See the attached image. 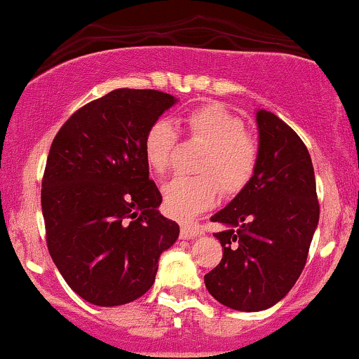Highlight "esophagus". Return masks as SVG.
I'll return each instance as SVG.
<instances>
[{
    "instance_id": "34e87169",
    "label": "esophagus",
    "mask_w": 359,
    "mask_h": 359,
    "mask_svg": "<svg viewBox=\"0 0 359 359\" xmlns=\"http://www.w3.org/2000/svg\"><path fill=\"white\" fill-rule=\"evenodd\" d=\"M201 233H203V231H201L200 226L189 225V223H184V225H181V238H184V240L195 238V237H200Z\"/></svg>"
}]
</instances>
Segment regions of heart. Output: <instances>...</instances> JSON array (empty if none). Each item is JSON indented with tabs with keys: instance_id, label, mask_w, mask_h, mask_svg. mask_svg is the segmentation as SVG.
I'll list each match as a JSON object with an SVG mask.
<instances>
[{
	"instance_id": "1",
	"label": "heart",
	"mask_w": 359,
	"mask_h": 359,
	"mask_svg": "<svg viewBox=\"0 0 359 359\" xmlns=\"http://www.w3.org/2000/svg\"><path fill=\"white\" fill-rule=\"evenodd\" d=\"M189 136L206 144L198 163L200 176H175L163 187L168 213L180 220H191L212 208L218 198V180L225 193H237L248 183L255 170L257 146L247 134L245 122L222 104H205L181 117ZM178 134L166 119L149 126L142 139V153L156 175L170 168Z\"/></svg>"
}]
</instances>
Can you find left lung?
I'll use <instances>...</instances> for the list:
<instances>
[{"label": "left lung", "mask_w": 359, "mask_h": 359, "mask_svg": "<svg viewBox=\"0 0 359 359\" xmlns=\"http://www.w3.org/2000/svg\"><path fill=\"white\" fill-rule=\"evenodd\" d=\"M259 154L248 183L212 222L225 225L220 264L205 276L223 306L257 313L287 296L304 269L319 222L314 168L301 137L259 109Z\"/></svg>", "instance_id": "8db88e82"}]
</instances>
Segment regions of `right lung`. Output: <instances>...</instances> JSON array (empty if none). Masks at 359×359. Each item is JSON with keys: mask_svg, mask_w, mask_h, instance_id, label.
Wrapping results in <instances>:
<instances>
[{"mask_svg": "<svg viewBox=\"0 0 359 359\" xmlns=\"http://www.w3.org/2000/svg\"><path fill=\"white\" fill-rule=\"evenodd\" d=\"M178 99L117 88L69 117L50 147L43 181L46 245L75 294L102 307L136 301L154 284L178 223L159 213L142 139Z\"/></svg>", "mask_w": 359, "mask_h": 359, "instance_id": "add662e5", "label": "right lung"}]
</instances>
